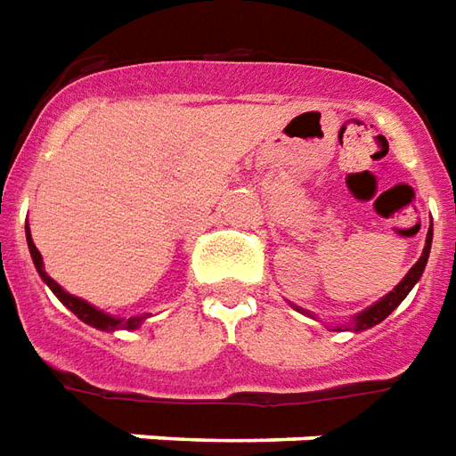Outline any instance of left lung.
<instances>
[{
    "label": "left lung",
    "instance_id": "left-lung-1",
    "mask_svg": "<svg viewBox=\"0 0 456 456\" xmlns=\"http://www.w3.org/2000/svg\"><path fill=\"white\" fill-rule=\"evenodd\" d=\"M429 246H432V228H429V233H427V246H425V253H422V258L414 263L412 268H410V273L402 278V282L392 290V293H387L379 303H375L372 307H367L365 313H360L357 318H354V330H367L372 328V325H378V322H382V320L390 315L395 307L400 305L402 300L407 297V293L414 288V282L419 281V275H422V270H425L427 265V258H429Z\"/></svg>",
    "mask_w": 456,
    "mask_h": 456
}]
</instances>
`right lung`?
Wrapping results in <instances>:
<instances>
[{
    "label": "right lung",
    "instance_id": "1",
    "mask_svg": "<svg viewBox=\"0 0 456 456\" xmlns=\"http://www.w3.org/2000/svg\"><path fill=\"white\" fill-rule=\"evenodd\" d=\"M27 243H29V253H31V260H34V265H37V270H39V275L44 278V282L52 288V293L64 303L74 315H77L78 320H84V322H89V325H94V328L99 330H136L143 320H146V315H141V318H128V320H121V318H111V315H106V313H102V310H96V307H91L89 303H84V300H78V297H74V295L64 293L59 285H56L46 273H44V265H42V256H39V250H37V246L31 243V235H29V225H27Z\"/></svg>",
    "mask_w": 456,
    "mask_h": 456
}]
</instances>
